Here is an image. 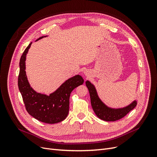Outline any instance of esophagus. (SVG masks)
<instances>
[{
  "label": "esophagus",
  "mask_w": 157,
  "mask_h": 157,
  "mask_svg": "<svg viewBox=\"0 0 157 157\" xmlns=\"http://www.w3.org/2000/svg\"><path fill=\"white\" fill-rule=\"evenodd\" d=\"M84 74H85V75H87L88 74V71H84Z\"/></svg>",
  "instance_id": "esophagus-1"
}]
</instances>
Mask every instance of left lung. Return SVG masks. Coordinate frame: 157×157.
<instances>
[{
  "mask_svg": "<svg viewBox=\"0 0 157 157\" xmlns=\"http://www.w3.org/2000/svg\"><path fill=\"white\" fill-rule=\"evenodd\" d=\"M86 85L89 90L91 105L96 116L100 119L105 121H116L125 117L137 105L135 100L129 105L119 109H112L104 104L97 94L96 88L88 80L86 82Z\"/></svg>",
  "mask_w": 157,
  "mask_h": 157,
  "instance_id": "1",
  "label": "left lung"
}]
</instances>
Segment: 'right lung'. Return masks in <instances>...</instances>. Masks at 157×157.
Returning a JSON list of instances; mask_svg holds the SVG:
<instances>
[{
	"mask_svg": "<svg viewBox=\"0 0 157 157\" xmlns=\"http://www.w3.org/2000/svg\"><path fill=\"white\" fill-rule=\"evenodd\" d=\"M45 36H41L36 41ZM31 44L32 42L27 47L21 56L18 76V87L25 109L30 115L40 122L47 124L61 122L68 115L71 92L82 84L84 79L81 76L75 75L66 80L49 96L35 92L28 82L25 72L26 55Z\"/></svg>",
	"mask_w": 157,
	"mask_h": 157,
	"instance_id": "obj_1",
	"label": "right lung"
}]
</instances>
